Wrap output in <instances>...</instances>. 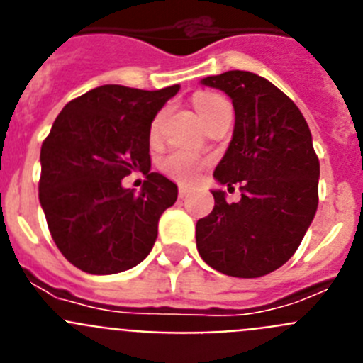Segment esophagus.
I'll return each mask as SVG.
<instances>
[{
	"label": "esophagus",
	"instance_id": "34e87169",
	"mask_svg": "<svg viewBox=\"0 0 363 363\" xmlns=\"http://www.w3.org/2000/svg\"><path fill=\"white\" fill-rule=\"evenodd\" d=\"M178 194H179V198H185L189 194V187L187 185H179L178 187Z\"/></svg>",
	"mask_w": 363,
	"mask_h": 363
}]
</instances>
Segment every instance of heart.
Masks as SVG:
<instances>
[{
	"label": "heart",
	"mask_w": 363,
	"mask_h": 363,
	"mask_svg": "<svg viewBox=\"0 0 363 363\" xmlns=\"http://www.w3.org/2000/svg\"><path fill=\"white\" fill-rule=\"evenodd\" d=\"M225 99L218 94H213V92H200V94L194 96V107H196L201 121L207 120L211 114H214L218 108L225 107ZM158 129L160 120H154L152 127H150V134L156 136ZM203 165L205 162L196 154L187 152V150H172V152H169L162 158L160 171L174 179V182H179V184H191V182L198 178Z\"/></svg>",
	"instance_id": "b5f03b06"
}]
</instances>
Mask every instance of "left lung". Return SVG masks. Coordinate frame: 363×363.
<instances>
[{
  "label": "left lung",
  "instance_id": "left-lung-1",
  "mask_svg": "<svg viewBox=\"0 0 363 363\" xmlns=\"http://www.w3.org/2000/svg\"><path fill=\"white\" fill-rule=\"evenodd\" d=\"M203 85L230 96L234 133L214 178L242 200L213 191L214 209L196 223V247L227 277L259 278L296 252L318 207L320 162L309 125L287 94L258 74L229 70Z\"/></svg>",
  "mask_w": 363,
  "mask_h": 363
}]
</instances>
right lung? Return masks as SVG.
<instances>
[{
    "instance_id": "1",
    "label": "right lung",
    "mask_w": 363,
    "mask_h": 363,
    "mask_svg": "<svg viewBox=\"0 0 363 363\" xmlns=\"http://www.w3.org/2000/svg\"><path fill=\"white\" fill-rule=\"evenodd\" d=\"M178 91L101 85L57 114L41 145L40 203L54 243L74 267L114 274L152 249L178 187L150 172V123ZM133 170L146 174L140 195L121 187Z\"/></svg>"
}]
</instances>
